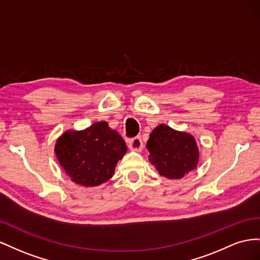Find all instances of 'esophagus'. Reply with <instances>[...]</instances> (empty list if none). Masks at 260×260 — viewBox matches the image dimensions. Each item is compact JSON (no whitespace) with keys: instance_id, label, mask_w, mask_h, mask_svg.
Returning a JSON list of instances; mask_svg holds the SVG:
<instances>
[{"instance_id":"34e87169","label":"esophagus","mask_w":260,"mask_h":260,"mask_svg":"<svg viewBox=\"0 0 260 260\" xmlns=\"http://www.w3.org/2000/svg\"><path fill=\"white\" fill-rule=\"evenodd\" d=\"M128 147L131 148L132 150H135V151H142L143 150V140L140 137H135L133 139L128 140Z\"/></svg>"}]
</instances>
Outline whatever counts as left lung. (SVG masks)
<instances>
[{"mask_svg":"<svg viewBox=\"0 0 260 260\" xmlns=\"http://www.w3.org/2000/svg\"><path fill=\"white\" fill-rule=\"evenodd\" d=\"M149 162L161 176L180 180L196 169L199 150L195 137L167 124L157 126L147 142Z\"/></svg>","mask_w":260,"mask_h":260,"instance_id":"8db88e82","label":"left lung"}]
</instances>
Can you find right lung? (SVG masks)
<instances>
[{
	"instance_id": "obj_1",
	"label": "right lung",
	"mask_w": 260,
	"mask_h": 260,
	"mask_svg": "<svg viewBox=\"0 0 260 260\" xmlns=\"http://www.w3.org/2000/svg\"><path fill=\"white\" fill-rule=\"evenodd\" d=\"M126 151L124 139L107 122L93 123L83 131H66L54 147L64 172L74 183L85 187L108 182Z\"/></svg>"
}]
</instances>
